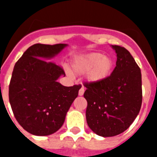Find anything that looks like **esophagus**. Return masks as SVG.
<instances>
[{
	"instance_id": "esophagus-1",
	"label": "esophagus",
	"mask_w": 157,
	"mask_h": 157,
	"mask_svg": "<svg viewBox=\"0 0 157 157\" xmlns=\"http://www.w3.org/2000/svg\"><path fill=\"white\" fill-rule=\"evenodd\" d=\"M83 94H84V88H83V87H82V88L79 90V91H78V95L82 96Z\"/></svg>"
}]
</instances>
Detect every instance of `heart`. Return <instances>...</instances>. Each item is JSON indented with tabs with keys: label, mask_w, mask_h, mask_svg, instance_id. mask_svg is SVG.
<instances>
[{
	"label": "heart",
	"mask_w": 157,
	"mask_h": 157,
	"mask_svg": "<svg viewBox=\"0 0 157 157\" xmlns=\"http://www.w3.org/2000/svg\"><path fill=\"white\" fill-rule=\"evenodd\" d=\"M115 66V60L112 56L99 52L80 55L71 61L72 72L78 75L86 74V80L93 84L101 83L109 78Z\"/></svg>",
	"instance_id": "heart-1"
}]
</instances>
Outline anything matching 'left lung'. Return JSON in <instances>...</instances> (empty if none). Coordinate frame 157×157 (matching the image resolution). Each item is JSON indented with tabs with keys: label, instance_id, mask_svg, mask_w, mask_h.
<instances>
[{
	"label": "left lung",
	"instance_id": "left-lung-1",
	"mask_svg": "<svg viewBox=\"0 0 157 157\" xmlns=\"http://www.w3.org/2000/svg\"><path fill=\"white\" fill-rule=\"evenodd\" d=\"M111 47L117 60L110 78L98 84H84L87 124L101 137H113L124 132L138 116L142 101L139 67L125 48Z\"/></svg>",
	"mask_w": 157,
	"mask_h": 157
}]
</instances>
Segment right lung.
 <instances>
[{"instance_id":"add662e5","label":"right lung","mask_w":157,"mask_h":157,"mask_svg":"<svg viewBox=\"0 0 157 157\" xmlns=\"http://www.w3.org/2000/svg\"><path fill=\"white\" fill-rule=\"evenodd\" d=\"M68 45L35 44L16 62L9 85V102L18 123L37 136L50 135L64 123L80 86H64L65 73L52 59Z\"/></svg>"}]
</instances>
